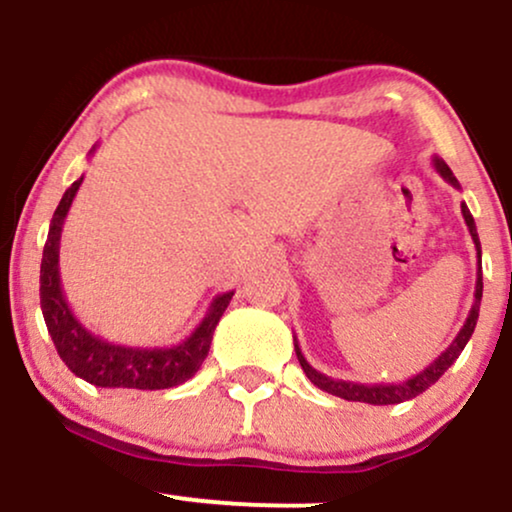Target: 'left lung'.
I'll return each mask as SVG.
<instances>
[{
	"mask_svg": "<svg viewBox=\"0 0 512 512\" xmlns=\"http://www.w3.org/2000/svg\"><path fill=\"white\" fill-rule=\"evenodd\" d=\"M434 167L436 172L446 179L448 184H453L455 189H460V182L455 179V174L450 167L443 162L441 158H434ZM462 208V218H465L467 230L472 234V242L474 249H477V258H479V270H477V285H474V304L470 309V316H467L465 326L460 328V333L455 335V340L450 342L448 350L441 352V357L434 359L424 371H419L417 376L407 378L402 383H374V386H366V383H352V381H335L321 371H316L314 366L306 362V357L302 354V347H299L297 338H294V352H297L299 364H302L306 378L314 383L316 388L326 390L330 395H338L342 400H352V402H369V405H398V402L412 400L417 398L419 393H424L426 388H431L434 383L441 378L446 371L453 366L455 359L460 357V352L465 350V345L470 342L474 326H477V318H479V306H482V290H484V282H482V244H479V234H477V225H474V218L470 213V208L465 203H460Z\"/></svg>",
	"mask_w": 512,
	"mask_h": 512,
	"instance_id": "left-lung-1",
	"label": "left lung"
}]
</instances>
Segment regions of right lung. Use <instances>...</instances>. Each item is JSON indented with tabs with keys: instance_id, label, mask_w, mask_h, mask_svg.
Segmentation results:
<instances>
[{
	"instance_id": "1",
	"label": "right lung",
	"mask_w": 512,
	"mask_h": 512,
	"mask_svg": "<svg viewBox=\"0 0 512 512\" xmlns=\"http://www.w3.org/2000/svg\"><path fill=\"white\" fill-rule=\"evenodd\" d=\"M81 182L83 177H78L64 191L62 201L54 210L40 263V309L59 357L78 378L100 388L162 390L189 381L201 369L203 359L208 357L215 326L225 314L227 304L232 302L234 290L218 294L210 302L206 316L194 328V333L177 345L126 347L90 333L74 316L71 306L66 304L62 275H59V242H62L64 220L69 215Z\"/></svg>"
}]
</instances>
